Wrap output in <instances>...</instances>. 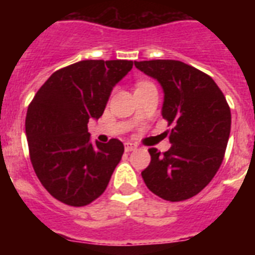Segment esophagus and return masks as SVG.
I'll list each match as a JSON object with an SVG mask.
<instances>
[{
	"label": "esophagus",
	"instance_id": "obj_1",
	"mask_svg": "<svg viewBox=\"0 0 255 255\" xmlns=\"http://www.w3.org/2000/svg\"><path fill=\"white\" fill-rule=\"evenodd\" d=\"M136 148H137V147H136L135 144H132V143H126V144H124V149H126V152L135 151Z\"/></svg>",
	"mask_w": 255,
	"mask_h": 255
}]
</instances>
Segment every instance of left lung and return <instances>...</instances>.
Returning <instances> with one entry per match:
<instances>
[{
    "label": "left lung",
    "instance_id": "1",
    "mask_svg": "<svg viewBox=\"0 0 255 255\" xmlns=\"http://www.w3.org/2000/svg\"><path fill=\"white\" fill-rule=\"evenodd\" d=\"M136 69L159 82L161 115L173 124L170 148L148 149L151 163L141 172L152 193L184 201L200 193L221 167L230 135L229 104L216 82L192 66L172 59L135 62Z\"/></svg>",
    "mask_w": 255,
    "mask_h": 255
}]
</instances>
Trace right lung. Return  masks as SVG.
I'll use <instances>...</instances> for the list:
<instances>
[{
	"label": "right lung",
	"instance_id": "1",
	"mask_svg": "<svg viewBox=\"0 0 255 255\" xmlns=\"http://www.w3.org/2000/svg\"><path fill=\"white\" fill-rule=\"evenodd\" d=\"M132 66L126 59L77 62L55 71L29 104L30 160L45 189L63 204L85 206L96 200L122 160L123 143L92 144L87 124L103 115L112 88Z\"/></svg>",
	"mask_w": 255,
	"mask_h": 255
}]
</instances>
